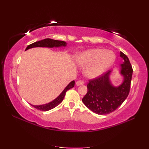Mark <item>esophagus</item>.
<instances>
[{
  "label": "esophagus",
  "instance_id": "esophagus-1",
  "mask_svg": "<svg viewBox=\"0 0 149 149\" xmlns=\"http://www.w3.org/2000/svg\"><path fill=\"white\" fill-rule=\"evenodd\" d=\"M83 84H84V82L83 81L79 80V81H77L76 82V85H77V86H80V85H83Z\"/></svg>",
  "mask_w": 149,
  "mask_h": 149
}]
</instances>
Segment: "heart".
<instances>
[{"label": "heart", "instance_id": "1", "mask_svg": "<svg viewBox=\"0 0 149 149\" xmlns=\"http://www.w3.org/2000/svg\"><path fill=\"white\" fill-rule=\"evenodd\" d=\"M115 56L111 51L95 49L81 53L77 61L81 66H86L85 75L88 77L95 78L108 70L115 61Z\"/></svg>", "mask_w": 149, "mask_h": 149}]
</instances>
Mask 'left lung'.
<instances>
[{
  "label": "left lung",
  "instance_id": "left-lung-1",
  "mask_svg": "<svg viewBox=\"0 0 149 149\" xmlns=\"http://www.w3.org/2000/svg\"><path fill=\"white\" fill-rule=\"evenodd\" d=\"M123 63L120 65V73L123 81L118 87H114L109 81L111 71L89 81L88 92L82 101L88 109L98 115H106L113 112L122 105L127 97L131 88L132 70L127 56L120 52Z\"/></svg>",
  "mask_w": 149,
  "mask_h": 149
}]
</instances>
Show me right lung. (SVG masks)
<instances>
[{
  "label": "right lung",
  "instance_id": "right-lung-1",
  "mask_svg": "<svg viewBox=\"0 0 149 149\" xmlns=\"http://www.w3.org/2000/svg\"><path fill=\"white\" fill-rule=\"evenodd\" d=\"M66 42H63V41H59V40H55L50 38H46L42 40L38 41V42H36L33 43H31L30 45L27 47L26 49L27 50L31 48H33V47H61V46H66ZM75 85V81H72L71 83H70L69 84L66 86L65 90L62 91V93L59 95L56 98V99L54 100L52 102H50L48 104H44V105H40V106H34L31 104V106L40 111H49L50 109H52L54 108L55 107L58 106L59 104L61 103L64 97L65 96L66 92L70 88H73Z\"/></svg>",
  "mask_w": 149,
  "mask_h": 149
}]
</instances>
